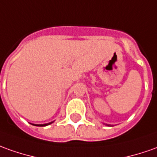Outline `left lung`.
<instances>
[{"label": "left lung", "instance_id": "left-lung-1", "mask_svg": "<svg viewBox=\"0 0 157 157\" xmlns=\"http://www.w3.org/2000/svg\"><path fill=\"white\" fill-rule=\"evenodd\" d=\"M107 126H110V125H108V124H107Z\"/></svg>", "mask_w": 157, "mask_h": 157}]
</instances>
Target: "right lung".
Returning a JSON list of instances; mask_svg holds the SVG:
<instances>
[{
  "label": "right lung",
  "mask_w": 157,
  "mask_h": 157,
  "mask_svg": "<svg viewBox=\"0 0 157 157\" xmlns=\"http://www.w3.org/2000/svg\"><path fill=\"white\" fill-rule=\"evenodd\" d=\"M54 121H51L49 122V123H46V124H32L33 126H48V125H50V124H52Z\"/></svg>",
  "instance_id": "add662e5"
}]
</instances>
